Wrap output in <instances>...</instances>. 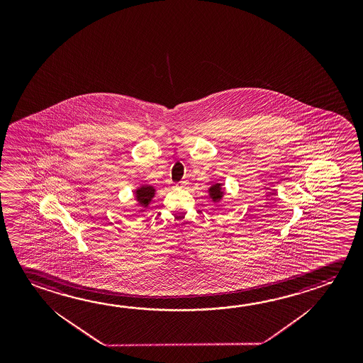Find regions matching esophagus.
Masks as SVG:
<instances>
[{
	"instance_id": "34e87169",
	"label": "esophagus",
	"mask_w": 363,
	"mask_h": 363,
	"mask_svg": "<svg viewBox=\"0 0 363 363\" xmlns=\"http://www.w3.org/2000/svg\"><path fill=\"white\" fill-rule=\"evenodd\" d=\"M187 186V182L186 181H181L179 184H177V187H179V189H184Z\"/></svg>"
}]
</instances>
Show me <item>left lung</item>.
Segmentation results:
<instances>
[{
	"instance_id": "8db88e82",
	"label": "left lung",
	"mask_w": 363,
	"mask_h": 363,
	"mask_svg": "<svg viewBox=\"0 0 363 363\" xmlns=\"http://www.w3.org/2000/svg\"><path fill=\"white\" fill-rule=\"evenodd\" d=\"M210 192V197L214 200V201H219L221 200V197L224 195V191L221 189V184H215L208 189Z\"/></svg>"
}]
</instances>
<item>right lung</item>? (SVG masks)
<instances>
[{
    "label": "right lung",
    "instance_id": "1",
    "mask_svg": "<svg viewBox=\"0 0 363 363\" xmlns=\"http://www.w3.org/2000/svg\"><path fill=\"white\" fill-rule=\"evenodd\" d=\"M155 189L152 187V186H148V184H145V186H142L140 189H138L137 192H135V197H137L138 202L144 206V208H147L149 205V202L152 201V199L155 196Z\"/></svg>",
    "mask_w": 363,
    "mask_h": 363
}]
</instances>
